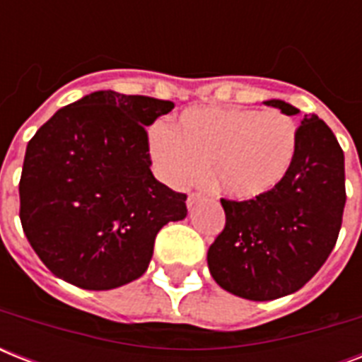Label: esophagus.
Here are the masks:
<instances>
[{
	"instance_id": "obj_1",
	"label": "esophagus",
	"mask_w": 362,
	"mask_h": 362,
	"mask_svg": "<svg viewBox=\"0 0 362 362\" xmlns=\"http://www.w3.org/2000/svg\"><path fill=\"white\" fill-rule=\"evenodd\" d=\"M199 201H201V195H199V193H189V195H187V201H186L187 209L192 210L193 206L199 203Z\"/></svg>"
}]
</instances>
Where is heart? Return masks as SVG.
Returning a JSON list of instances; mask_svg holds the SVG:
<instances>
[{
    "mask_svg": "<svg viewBox=\"0 0 362 362\" xmlns=\"http://www.w3.org/2000/svg\"><path fill=\"white\" fill-rule=\"evenodd\" d=\"M148 153L159 178L186 187L210 176L221 193L255 201L274 193L298 153V125L280 110L193 107L175 129L163 122L148 129Z\"/></svg>",
    "mask_w": 362,
    "mask_h": 362,
    "instance_id": "1",
    "label": "heart"
}]
</instances>
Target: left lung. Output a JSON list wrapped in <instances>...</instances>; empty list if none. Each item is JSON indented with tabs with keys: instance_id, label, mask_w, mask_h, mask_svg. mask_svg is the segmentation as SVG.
I'll list each match as a JSON object with an SVG mask.
<instances>
[{
	"instance_id": "left-lung-1",
	"label": "left lung",
	"mask_w": 362,
	"mask_h": 362,
	"mask_svg": "<svg viewBox=\"0 0 362 362\" xmlns=\"http://www.w3.org/2000/svg\"><path fill=\"white\" fill-rule=\"evenodd\" d=\"M264 105L295 116L293 105ZM346 204L344 152L331 127L315 115L298 125V153L274 193L255 201H227L226 227L209 247L212 278L247 300H274L298 291L332 252Z\"/></svg>"
}]
</instances>
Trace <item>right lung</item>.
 Masks as SVG:
<instances>
[{"label":"right lung","instance_id":"add662e5","mask_svg":"<svg viewBox=\"0 0 362 362\" xmlns=\"http://www.w3.org/2000/svg\"><path fill=\"white\" fill-rule=\"evenodd\" d=\"M173 101L101 90L59 109L25 148L20 221L54 276L90 291L146 272L156 235L184 220L186 195L150 170L146 125Z\"/></svg>","mask_w":362,"mask_h":362}]
</instances>
